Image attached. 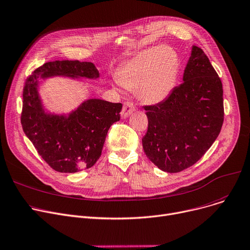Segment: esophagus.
<instances>
[{"instance_id":"esophagus-1","label":"esophagus","mask_w":250,"mask_h":250,"mask_svg":"<svg viewBox=\"0 0 250 250\" xmlns=\"http://www.w3.org/2000/svg\"><path fill=\"white\" fill-rule=\"evenodd\" d=\"M133 111H135V106L133 105V103L125 102L123 105V108H122V111H121V117L125 119L128 116H130Z\"/></svg>"}]
</instances>
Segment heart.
I'll list each match as a JSON object with an SVG mask.
<instances>
[{
    "label": "heart",
    "mask_w": 250,
    "mask_h": 250,
    "mask_svg": "<svg viewBox=\"0 0 250 250\" xmlns=\"http://www.w3.org/2000/svg\"><path fill=\"white\" fill-rule=\"evenodd\" d=\"M179 71L178 53L160 46L139 53L118 73V82L128 90H136L140 100L158 104L171 93Z\"/></svg>",
    "instance_id": "1"
}]
</instances>
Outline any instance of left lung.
<instances>
[{
    "mask_svg": "<svg viewBox=\"0 0 250 250\" xmlns=\"http://www.w3.org/2000/svg\"><path fill=\"white\" fill-rule=\"evenodd\" d=\"M183 81L165 101L144 106L148 119L142 138L144 152L167 172H179L195 165L211 147L224 121L221 80L196 45Z\"/></svg>",
    "mask_w": 250,
    "mask_h": 250,
    "instance_id": "1",
    "label": "left lung"
}]
</instances>
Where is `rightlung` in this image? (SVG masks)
I'll return each instance as SVG.
<instances>
[{"mask_svg": "<svg viewBox=\"0 0 250 250\" xmlns=\"http://www.w3.org/2000/svg\"><path fill=\"white\" fill-rule=\"evenodd\" d=\"M54 76L93 80L100 73L94 63L79 61L49 62L36 68L23 89V131L54 170L71 173L90 168L102 154L109 128L120 120L122 104L90 99L67 116L47 113L37 86L39 79Z\"/></svg>", "mask_w": 250, "mask_h": 250, "instance_id": "add662e5", "label": "right lung"}]
</instances>
